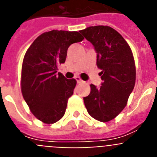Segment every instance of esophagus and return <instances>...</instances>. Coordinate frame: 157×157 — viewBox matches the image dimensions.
<instances>
[{"label": "esophagus", "instance_id": "obj_1", "mask_svg": "<svg viewBox=\"0 0 157 157\" xmlns=\"http://www.w3.org/2000/svg\"><path fill=\"white\" fill-rule=\"evenodd\" d=\"M75 78V80L76 81H77V83H81V82H82V80L81 79V78H80V77H78V76H76Z\"/></svg>", "mask_w": 157, "mask_h": 157}]
</instances>
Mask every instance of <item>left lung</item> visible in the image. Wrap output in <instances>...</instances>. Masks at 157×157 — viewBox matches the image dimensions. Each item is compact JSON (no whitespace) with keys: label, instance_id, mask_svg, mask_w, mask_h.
I'll use <instances>...</instances> for the list:
<instances>
[{"label":"left lung","instance_id":"left-lung-1","mask_svg":"<svg viewBox=\"0 0 157 157\" xmlns=\"http://www.w3.org/2000/svg\"><path fill=\"white\" fill-rule=\"evenodd\" d=\"M94 45L97 66L101 69L100 87L91 84L90 94L83 98L87 112L95 120L109 122L127 105L135 84L134 59L122 35L108 26H95L80 30Z\"/></svg>","mask_w":157,"mask_h":157}]
</instances>
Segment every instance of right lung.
Wrapping results in <instances>:
<instances>
[{
    "instance_id": "1",
    "label": "right lung",
    "mask_w": 157,
    "mask_h": 157,
    "mask_svg": "<svg viewBox=\"0 0 157 157\" xmlns=\"http://www.w3.org/2000/svg\"><path fill=\"white\" fill-rule=\"evenodd\" d=\"M83 39L77 31L52 30L37 37L25 54L22 94L32 113L43 123H56L64 115L76 80L57 73V67L64 63L68 47Z\"/></svg>"
}]
</instances>
